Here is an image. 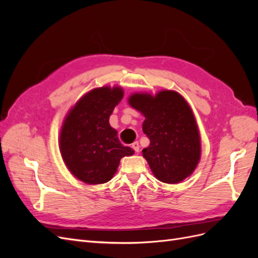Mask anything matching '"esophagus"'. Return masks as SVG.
Segmentation results:
<instances>
[{
	"mask_svg": "<svg viewBox=\"0 0 258 258\" xmlns=\"http://www.w3.org/2000/svg\"><path fill=\"white\" fill-rule=\"evenodd\" d=\"M131 147L134 148L136 153H138V152L140 151V145H139V142H134V143L131 144Z\"/></svg>",
	"mask_w": 258,
	"mask_h": 258,
	"instance_id": "esophagus-1",
	"label": "esophagus"
}]
</instances>
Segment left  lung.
<instances>
[{"label":"left lung","mask_w":258,"mask_h":258,"mask_svg":"<svg viewBox=\"0 0 258 258\" xmlns=\"http://www.w3.org/2000/svg\"><path fill=\"white\" fill-rule=\"evenodd\" d=\"M129 103L145 116L150 145L142 151L154 175L168 184L182 182L200 159V137L189 105L179 93L162 90L155 97L135 93Z\"/></svg>","instance_id":"left-lung-1"}]
</instances>
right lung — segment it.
<instances>
[{
    "label": "right lung",
    "mask_w": 258,
    "mask_h": 258,
    "mask_svg": "<svg viewBox=\"0 0 258 258\" xmlns=\"http://www.w3.org/2000/svg\"><path fill=\"white\" fill-rule=\"evenodd\" d=\"M122 89H93L75 104L60 134L62 158L75 177L87 184H103L113 177L123 156L135 151L123 146L110 116L122 99Z\"/></svg>",
    "instance_id": "add662e5"
}]
</instances>
